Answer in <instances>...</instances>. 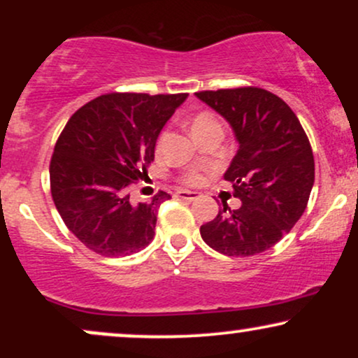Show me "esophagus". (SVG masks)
I'll return each mask as SVG.
<instances>
[{
    "label": "esophagus",
    "instance_id": "1",
    "mask_svg": "<svg viewBox=\"0 0 358 358\" xmlns=\"http://www.w3.org/2000/svg\"><path fill=\"white\" fill-rule=\"evenodd\" d=\"M178 199H183V200H195L199 199V192H190V190H178L175 193Z\"/></svg>",
    "mask_w": 358,
    "mask_h": 358
}]
</instances>
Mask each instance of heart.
<instances>
[{"label": "heart", "instance_id": "1", "mask_svg": "<svg viewBox=\"0 0 358 358\" xmlns=\"http://www.w3.org/2000/svg\"><path fill=\"white\" fill-rule=\"evenodd\" d=\"M212 124H217V119L213 117L212 114H208V113L196 114V116L193 117V121H192L193 134L199 133V131H202V129H205V127H208ZM183 182L190 183V185H199L200 182H202V175H200L199 171H190V173L185 175Z\"/></svg>", "mask_w": 358, "mask_h": 358}]
</instances>
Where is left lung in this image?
Returning <instances> with one entry per match:
<instances>
[{"label": "left lung", "instance_id": "left-lung-1", "mask_svg": "<svg viewBox=\"0 0 358 358\" xmlns=\"http://www.w3.org/2000/svg\"><path fill=\"white\" fill-rule=\"evenodd\" d=\"M232 127L239 150L225 171L241 207L227 203L200 227L224 256L249 257L273 248L305 212L315 183V159L296 114L281 97L259 87L196 92Z\"/></svg>", "mask_w": 358, "mask_h": 358}]
</instances>
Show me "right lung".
I'll return each instance as SVG.
<instances>
[{"mask_svg":"<svg viewBox=\"0 0 358 358\" xmlns=\"http://www.w3.org/2000/svg\"><path fill=\"white\" fill-rule=\"evenodd\" d=\"M188 94L113 92L72 114L50 162L52 199L67 229L106 257L131 256L155 237L159 192L146 203L129 200L131 183L148 175L159 131Z\"/></svg>","mask_w":358,"mask_h":358,"instance_id":"add662e5","label":"right lung"}]
</instances>
